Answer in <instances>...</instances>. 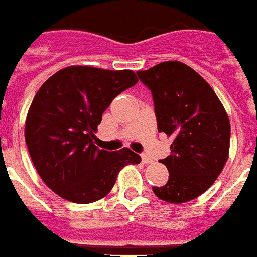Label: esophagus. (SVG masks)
<instances>
[{
  "label": "esophagus",
  "instance_id": "1",
  "mask_svg": "<svg viewBox=\"0 0 257 257\" xmlns=\"http://www.w3.org/2000/svg\"><path fill=\"white\" fill-rule=\"evenodd\" d=\"M142 161H143L145 164H150V163H152L153 160L150 159V157H149L147 154H142Z\"/></svg>",
  "mask_w": 257,
  "mask_h": 257
}]
</instances>
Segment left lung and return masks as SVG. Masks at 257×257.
<instances>
[{
	"label": "left lung",
	"instance_id": "left-lung-1",
	"mask_svg": "<svg viewBox=\"0 0 257 257\" xmlns=\"http://www.w3.org/2000/svg\"><path fill=\"white\" fill-rule=\"evenodd\" d=\"M136 73L152 91L159 132L174 139L171 154L160 160L170 178L153 186L154 195L168 203L193 200L214 184L228 160V115L211 86L179 61Z\"/></svg>",
	"mask_w": 257,
	"mask_h": 257
}]
</instances>
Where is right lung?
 <instances>
[{
  "mask_svg": "<svg viewBox=\"0 0 257 257\" xmlns=\"http://www.w3.org/2000/svg\"><path fill=\"white\" fill-rule=\"evenodd\" d=\"M136 83L129 69L93 66H68L43 83L29 108L25 139L51 191L73 203H93L110 193L123 167L141 163L128 147L108 152L93 142L111 101Z\"/></svg>",
  "mask_w": 257,
  "mask_h": 257,
  "instance_id": "right-lung-1",
  "label": "right lung"
}]
</instances>
